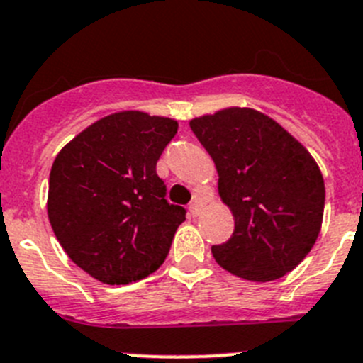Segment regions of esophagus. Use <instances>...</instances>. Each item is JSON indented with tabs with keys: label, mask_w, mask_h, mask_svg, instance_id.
I'll list each match as a JSON object with an SVG mask.
<instances>
[{
	"label": "esophagus",
	"mask_w": 363,
	"mask_h": 363,
	"mask_svg": "<svg viewBox=\"0 0 363 363\" xmlns=\"http://www.w3.org/2000/svg\"><path fill=\"white\" fill-rule=\"evenodd\" d=\"M189 212H191L192 218H198L199 212H201V205H199L198 201H194V203H191V207H189Z\"/></svg>",
	"instance_id": "1"
}]
</instances>
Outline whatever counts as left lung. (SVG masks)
Wrapping results in <instances>:
<instances>
[{
    "label": "left lung",
    "instance_id": "8db88e82",
    "mask_svg": "<svg viewBox=\"0 0 363 363\" xmlns=\"http://www.w3.org/2000/svg\"><path fill=\"white\" fill-rule=\"evenodd\" d=\"M191 129L218 171L234 234L212 247L221 268L252 282L291 272L310 254L324 218V178L301 142L264 113L225 108Z\"/></svg>",
    "mask_w": 363,
    "mask_h": 363
}]
</instances>
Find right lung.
Instances as JSON below:
<instances>
[{
  "instance_id": "obj_1",
  "label": "right lung",
  "mask_w": 363,
  "mask_h": 363,
  "mask_svg": "<svg viewBox=\"0 0 363 363\" xmlns=\"http://www.w3.org/2000/svg\"><path fill=\"white\" fill-rule=\"evenodd\" d=\"M178 122L118 111L79 133L50 171L48 219L79 268L104 284H129L165 261L185 208L165 199L156 162Z\"/></svg>"
}]
</instances>
